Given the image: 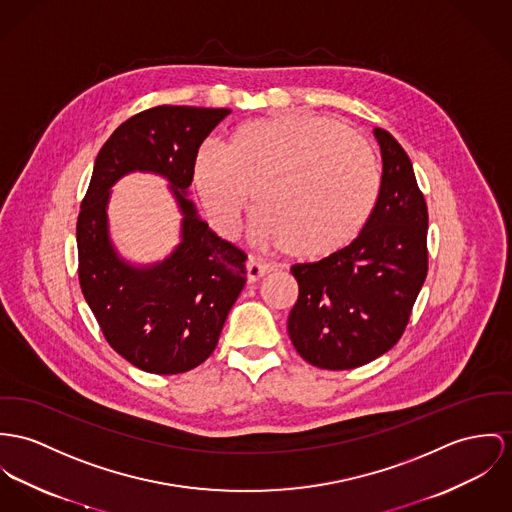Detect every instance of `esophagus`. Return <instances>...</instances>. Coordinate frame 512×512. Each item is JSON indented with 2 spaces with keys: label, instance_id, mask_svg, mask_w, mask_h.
I'll return each mask as SVG.
<instances>
[{
  "label": "esophagus",
  "instance_id": "1",
  "mask_svg": "<svg viewBox=\"0 0 512 512\" xmlns=\"http://www.w3.org/2000/svg\"><path fill=\"white\" fill-rule=\"evenodd\" d=\"M271 271H273L271 265H267V263L255 259V257L247 259V280L249 282H257L261 276H265L267 273H271Z\"/></svg>",
  "mask_w": 512,
  "mask_h": 512
}]
</instances>
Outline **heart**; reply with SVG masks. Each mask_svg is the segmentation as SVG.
Segmentation results:
<instances>
[{
  "mask_svg": "<svg viewBox=\"0 0 512 512\" xmlns=\"http://www.w3.org/2000/svg\"><path fill=\"white\" fill-rule=\"evenodd\" d=\"M380 181L372 148L314 115L249 120L224 148L202 144L191 163V185L220 236H236L253 193L257 237L304 259L331 255L360 234Z\"/></svg>",
  "mask_w": 512,
  "mask_h": 512,
  "instance_id": "1",
  "label": "heart"
}]
</instances>
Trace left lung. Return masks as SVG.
Here are the masks:
<instances>
[{
	"label": "left lung",
	"instance_id": "8db88e82",
	"mask_svg": "<svg viewBox=\"0 0 512 512\" xmlns=\"http://www.w3.org/2000/svg\"><path fill=\"white\" fill-rule=\"evenodd\" d=\"M382 183L374 210L351 245L317 263H298V302L288 335L298 354L325 370H351L388 353L405 331L427 278L429 212L411 159L374 128Z\"/></svg>",
	"mask_w": 512,
	"mask_h": 512
}]
</instances>
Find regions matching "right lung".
Returning a JSON list of instances; mask_svg holds the SVG:
<instances>
[{
  "mask_svg": "<svg viewBox=\"0 0 512 512\" xmlns=\"http://www.w3.org/2000/svg\"><path fill=\"white\" fill-rule=\"evenodd\" d=\"M230 113L161 105L128 118L101 148L81 200L76 228L81 292L109 345L150 374H181L214 353L245 286L247 255L216 236L187 197L195 152ZM134 170L167 178L184 216L174 253L144 268L117 255L106 220L112 185Z\"/></svg>",
  "mask_w": 512,
  "mask_h": 512,
  "instance_id": "obj_1",
  "label": "right lung"
}]
</instances>
